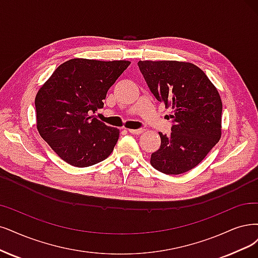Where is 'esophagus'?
Instances as JSON below:
<instances>
[{"label": "esophagus", "mask_w": 258, "mask_h": 258, "mask_svg": "<svg viewBox=\"0 0 258 258\" xmlns=\"http://www.w3.org/2000/svg\"><path fill=\"white\" fill-rule=\"evenodd\" d=\"M144 128H138V130H128V132L131 133V134H134V135H140V134H142V133H144Z\"/></svg>", "instance_id": "obj_1"}]
</instances>
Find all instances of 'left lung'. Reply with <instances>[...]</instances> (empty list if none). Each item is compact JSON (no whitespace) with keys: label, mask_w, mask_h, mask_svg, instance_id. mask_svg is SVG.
<instances>
[{"label":"left lung","mask_w":258,"mask_h":258,"mask_svg":"<svg viewBox=\"0 0 258 258\" xmlns=\"http://www.w3.org/2000/svg\"><path fill=\"white\" fill-rule=\"evenodd\" d=\"M138 67L154 97L172 109L171 134L159 133L161 144L150 163L165 174L185 173L201 163L221 138L220 94L191 62L140 60Z\"/></svg>","instance_id":"obj_1"}]
</instances>
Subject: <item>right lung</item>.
Returning a JSON list of instances; mask_svg holds the SVG:
<instances>
[{"label":"right lung","instance_id":"right-lung-1","mask_svg":"<svg viewBox=\"0 0 258 258\" xmlns=\"http://www.w3.org/2000/svg\"><path fill=\"white\" fill-rule=\"evenodd\" d=\"M130 63L73 58L61 63L38 90L37 130L66 163L84 168L110 155L120 131L91 113L104 106L108 89Z\"/></svg>","mask_w":258,"mask_h":258}]
</instances>
